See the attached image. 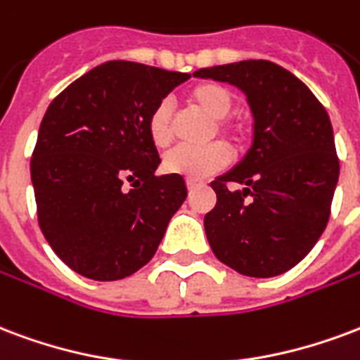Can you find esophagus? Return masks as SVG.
<instances>
[{"label": "esophagus", "mask_w": 360, "mask_h": 360, "mask_svg": "<svg viewBox=\"0 0 360 360\" xmlns=\"http://www.w3.org/2000/svg\"><path fill=\"white\" fill-rule=\"evenodd\" d=\"M186 186H188V190H195V188H199V186H202V182H199V180H188L186 182Z\"/></svg>", "instance_id": "1"}]
</instances>
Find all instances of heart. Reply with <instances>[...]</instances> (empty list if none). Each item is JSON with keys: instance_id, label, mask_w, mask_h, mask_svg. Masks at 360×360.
Listing matches in <instances>:
<instances>
[{"instance_id": "b5f03b06", "label": "heart", "mask_w": 360, "mask_h": 360, "mask_svg": "<svg viewBox=\"0 0 360 360\" xmlns=\"http://www.w3.org/2000/svg\"><path fill=\"white\" fill-rule=\"evenodd\" d=\"M186 100L191 106L207 113L214 119L216 132L228 136L233 142H241L245 136V129L239 123L229 121L228 115L233 108V96L228 89L218 83H199L191 89ZM146 129L153 144L165 148L172 139V113L167 104H159L151 110L146 121ZM229 163V150L221 142L202 146V148H174L163 159V169L170 174H180L190 180H201L216 170L224 169Z\"/></svg>"}]
</instances>
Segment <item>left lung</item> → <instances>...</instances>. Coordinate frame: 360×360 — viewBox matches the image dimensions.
<instances>
[{"label":"left lung","mask_w":360,"mask_h":360,"mask_svg":"<svg viewBox=\"0 0 360 360\" xmlns=\"http://www.w3.org/2000/svg\"><path fill=\"white\" fill-rule=\"evenodd\" d=\"M193 75L239 89L254 119L250 150L210 184V248L247 277L288 271L315 247L330 216L340 176L330 117L296 75L269 60L202 68Z\"/></svg>","instance_id":"left-lung-1"}]
</instances>
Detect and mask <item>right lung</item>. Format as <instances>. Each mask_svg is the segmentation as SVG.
<instances>
[{"label": "right lung", "mask_w": 360, "mask_h": 360, "mask_svg": "<svg viewBox=\"0 0 360 360\" xmlns=\"http://www.w3.org/2000/svg\"><path fill=\"white\" fill-rule=\"evenodd\" d=\"M190 77L139 62H104L47 108L30 161L37 220L75 273L119 281L153 258L188 188L180 174L155 176L161 159L146 121Z\"/></svg>", "instance_id": "1"}]
</instances>
